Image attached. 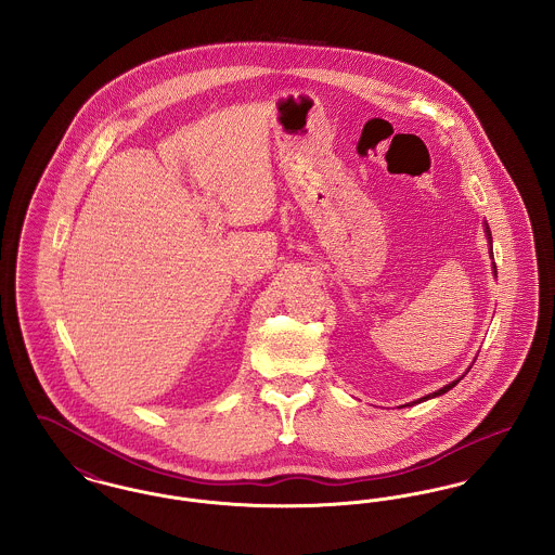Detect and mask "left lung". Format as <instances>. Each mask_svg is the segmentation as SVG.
<instances>
[{
    "label": "left lung",
    "instance_id": "8db88e82",
    "mask_svg": "<svg viewBox=\"0 0 555 555\" xmlns=\"http://www.w3.org/2000/svg\"><path fill=\"white\" fill-rule=\"evenodd\" d=\"M485 235H487V241H489V256H493V238H491V231H489V224H487V220H485ZM493 260V258H491ZM491 268H493V276H498V266H495V262H491ZM470 370V369H468ZM468 370L460 376V378H455V380H451L449 385H446V387H441L439 391H435V393H428V396L421 397V399H416V401H412V403H405V405H414V403H423V401H426V399H433V397H439L443 396V393H448L449 389H453L466 374H468ZM405 405H399V408H405Z\"/></svg>",
    "mask_w": 555,
    "mask_h": 555
}]
</instances>
